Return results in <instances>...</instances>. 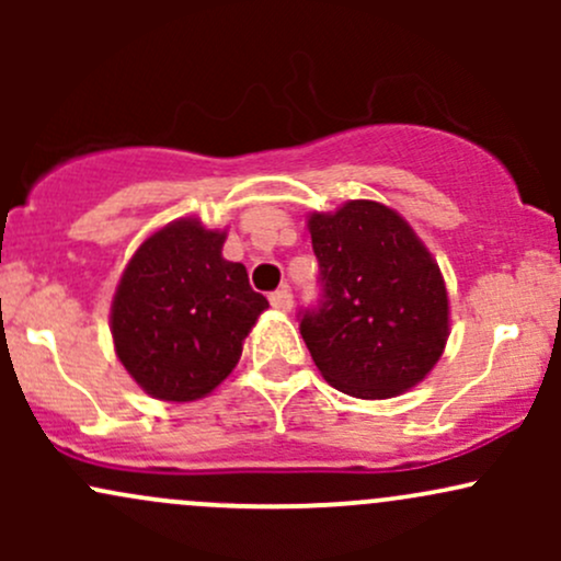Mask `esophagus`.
I'll list each match as a JSON object with an SVG mask.
<instances>
[{"label": "esophagus", "mask_w": 561, "mask_h": 561, "mask_svg": "<svg viewBox=\"0 0 561 561\" xmlns=\"http://www.w3.org/2000/svg\"><path fill=\"white\" fill-rule=\"evenodd\" d=\"M268 300H272V306L276 308V311H289L293 308V293L289 289H276V293L268 295Z\"/></svg>", "instance_id": "1"}]
</instances>
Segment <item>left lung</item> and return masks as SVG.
<instances>
[{
	"label": "left lung",
	"instance_id": "8db88e82",
	"mask_svg": "<svg viewBox=\"0 0 561 561\" xmlns=\"http://www.w3.org/2000/svg\"><path fill=\"white\" fill-rule=\"evenodd\" d=\"M319 300L300 308L313 364L347 396L414 388L448 340V293L433 255L388 205L353 199L308 218Z\"/></svg>",
	"mask_w": 561,
	"mask_h": 561
}]
</instances>
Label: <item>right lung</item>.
Wrapping results in <instances>:
<instances>
[{
  "mask_svg": "<svg viewBox=\"0 0 561 561\" xmlns=\"http://www.w3.org/2000/svg\"><path fill=\"white\" fill-rule=\"evenodd\" d=\"M224 240L195 218L173 221L141 242L115 289V353L160 401H197L221 385L268 308L242 263L221 255Z\"/></svg>",
  "mask_w": 561,
  "mask_h": 561,
  "instance_id": "add662e5",
  "label": "right lung"
}]
</instances>
